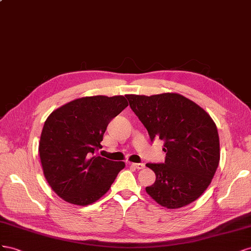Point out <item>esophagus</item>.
<instances>
[{
  "instance_id": "obj_1",
  "label": "esophagus",
  "mask_w": 251,
  "mask_h": 251,
  "mask_svg": "<svg viewBox=\"0 0 251 251\" xmlns=\"http://www.w3.org/2000/svg\"><path fill=\"white\" fill-rule=\"evenodd\" d=\"M131 167L138 169V170H141V169L145 168V164L144 163H132Z\"/></svg>"
}]
</instances>
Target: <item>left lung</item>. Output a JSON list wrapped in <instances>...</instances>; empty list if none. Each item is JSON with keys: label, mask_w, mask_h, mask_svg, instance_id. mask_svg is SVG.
<instances>
[{"label": "left lung", "mask_w": 251, "mask_h": 251, "mask_svg": "<svg viewBox=\"0 0 251 251\" xmlns=\"http://www.w3.org/2000/svg\"><path fill=\"white\" fill-rule=\"evenodd\" d=\"M126 98L151 142L163 140L165 147V162L146 164L156 176L146 192L169 209L196 201L211 183L220 162L219 133L209 114L177 94Z\"/></svg>", "instance_id": "1"}]
</instances>
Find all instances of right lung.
Instances as JSON below:
<instances>
[{"mask_svg": "<svg viewBox=\"0 0 251 251\" xmlns=\"http://www.w3.org/2000/svg\"><path fill=\"white\" fill-rule=\"evenodd\" d=\"M128 106L123 96L76 99L45 121L39 153L44 176L66 202L86 206L109 190L124 162L96 154L110 121Z\"/></svg>", "mask_w": 251, "mask_h": 251, "instance_id": "obj_1", "label": "right lung"}]
</instances>
